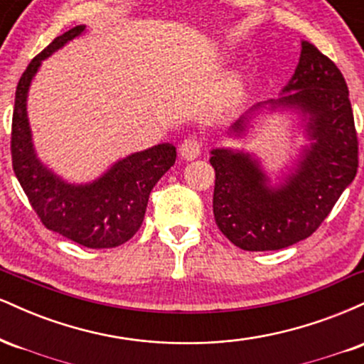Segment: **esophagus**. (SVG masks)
I'll list each match as a JSON object with an SVG mask.
<instances>
[{
	"instance_id": "obj_1",
	"label": "esophagus",
	"mask_w": 364,
	"mask_h": 364,
	"mask_svg": "<svg viewBox=\"0 0 364 364\" xmlns=\"http://www.w3.org/2000/svg\"><path fill=\"white\" fill-rule=\"evenodd\" d=\"M200 152H202V141L196 139H186L179 145V154L185 161H193L200 156Z\"/></svg>"
}]
</instances>
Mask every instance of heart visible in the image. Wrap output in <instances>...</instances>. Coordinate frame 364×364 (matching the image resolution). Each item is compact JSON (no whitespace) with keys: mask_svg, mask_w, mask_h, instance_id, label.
I'll use <instances>...</instances> for the list:
<instances>
[{"mask_svg":"<svg viewBox=\"0 0 364 364\" xmlns=\"http://www.w3.org/2000/svg\"><path fill=\"white\" fill-rule=\"evenodd\" d=\"M243 87H245V82L243 78L240 77V75H235V77L231 78V80L228 82V87H225V94L224 97L225 99H235L237 95L243 92Z\"/></svg>","mask_w":364,"mask_h":364,"instance_id":"heart-1","label":"heart"}]
</instances>
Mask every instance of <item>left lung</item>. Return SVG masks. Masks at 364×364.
<instances>
[{
    "label": "left lung",
    "instance_id": "obj_1",
    "mask_svg": "<svg viewBox=\"0 0 364 364\" xmlns=\"http://www.w3.org/2000/svg\"><path fill=\"white\" fill-rule=\"evenodd\" d=\"M277 111L298 116L308 140L277 183L255 154L228 147L210 150L215 224L246 252L282 250L311 236L358 171L348 85L333 61L308 41H301L299 63L281 97L255 104L229 127L228 135L245 139L258 114Z\"/></svg>",
    "mask_w": 364,
    "mask_h": 364
}]
</instances>
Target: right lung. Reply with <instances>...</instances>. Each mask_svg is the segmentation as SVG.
Instances as JSON below:
<instances>
[{
    "label": "right lung",
    "instance_id": "add662e5",
    "mask_svg": "<svg viewBox=\"0 0 364 364\" xmlns=\"http://www.w3.org/2000/svg\"><path fill=\"white\" fill-rule=\"evenodd\" d=\"M83 32L85 25H77L56 37L20 77L11 123V161L16 179L46 228L87 248H114L140 229L150 191L176 161V147L159 144L129 154L89 183H68L41 161L28 123V89L43 61Z\"/></svg>",
    "mask_w": 364,
    "mask_h": 364
}]
</instances>
